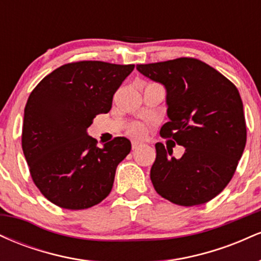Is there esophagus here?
<instances>
[{"mask_svg": "<svg viewBox=\"0 0 261 261\" xmlns=\"http://www.w3.org/2000/svg\"><path fill=\"white\" fill-rule=\"evenodd\" d=\"M142 146V143L141 142H137V141H133V149H137L139 147Z\"/></svg>", "mask_w": 261, "mask_h": 261, "instance_id": "esophagus-1", "label": "esophagus"}]
</instances>
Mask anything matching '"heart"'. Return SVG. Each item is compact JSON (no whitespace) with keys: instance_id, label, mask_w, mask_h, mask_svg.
Here are the masks:
<instances>
[{"instance_id":"b5f03b06","label":"heart","mask_w":261,"mask_h":261,"mask_svg":"<svg viewBox=\"0 0 261 261\" xmlns=\"http://www.w3.org/2000/svg\"><path fill=\"white\" fill-rule=\"evenodd\" d=\"M146 133V128L140 122H134L128 126V134L133 135L135 137H142Z\"/></svg>"}]
</instances>
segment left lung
Listing matches in <instances>:
<instances>
[{"label": "left lung", "instance_id": "obj_1", "mask_svg": "<svg viewBox=\"0 0 261 261\" xmlns=\"http://www.w3.org/2000/svg\"><path fill=\"white\" fill-rule=\"evenodd\" d=\"M137 71L166 88L169 121L162 137L185 148L155 143L151 180L158 194L180 206L201 205L217 196L234 174L247 142L243 103L238 89L214 67L180 58L137 65Z\"/></svg>", "mask_w": 261, "mask_h": 261}]
</instances>
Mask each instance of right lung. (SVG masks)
<instances>
[{
    "label": "right lung",
    "mask_w": 261,
    "mask_h": 261,
    "mask_svg": "<svg viewBox=\"0 0 261 261\" xmlns=\"http://www.w3.org/2000/svg\"><path fill=\"white\" fill-rule=\"evenodd\" d=\"M135 65L72 62L35 87L24 109L22 148L33 181L49 201L83 210L112 191L118 164L131 151L126 137L98 147L87 128L112 109L113 95Z\"/></svg>",
    "instance_id": "right-lung-1"
}]
</instances>
